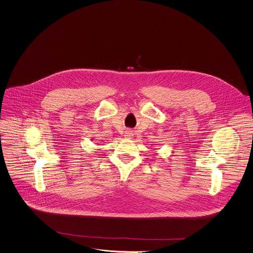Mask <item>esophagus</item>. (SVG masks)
Here are the masks:
<instances>
[{"instance_id": "34e87169", "label": "esophagus", "mask_w": 253, "mask_h": 253, "mask_svg": "<svg viewBox=\"0 0 253 253\" xmlns=\"http://www.w3.org/2000/svg\"><path fill=\"white\" fill-rule=\"evenodd\" d=\"M125 136H126L127 138H131V137H132V132H131V131H127V132L125 133Z\"/></svg>"}]
</instances>
